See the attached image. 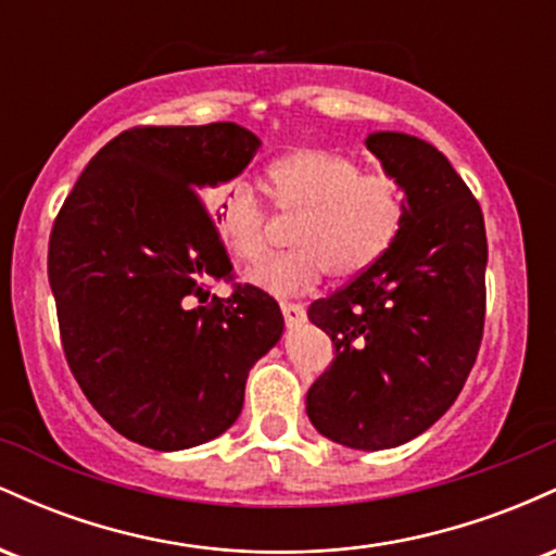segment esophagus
<instances>
[{"instance_id":"1","label":"esophagus","mask_w":556,"mask_h":556,"mask_svg":"<svg viewBox=\"0 0 556 556\" xmlns=\"http://www.w3.org/2000/svg\"><path fill=\"white\" fill-rule=\"evenodd\" d=\"M282 316L287 327H298V324L305 321V308L300 303H282Z\"/></svg>"}]
</instances>
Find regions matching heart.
I'll list each match as a JSON object with an SVG mask.
<instances>
[{
  "instance_id": "1",
  "label": "heart",
  "mask_w": 556,
  "mask_h": 556,
  "mask_svg": "<svg viewBox=\"0 0 556 556\" xmlns=\"http://www.w3.org/2000/svg\"><path fill=\"white\" fill-rule=\"evenodd\" d=\"M269 182L279 214L298 216L295 251L251 274L271 295H300L324 274L358 277L397 240L405 188L389 172H363L358 159L324 149L292 151L271 164ZM216 227L227 253L258 266L271 251V214L253 185L232 180L216 193Z\"/></svg>"
}]
</instances>
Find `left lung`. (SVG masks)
<instances>
[{"instance_id":"1","label":"left lung","mask_w":556,"mask_h":556,"mask_svg":"<svg viewBox=\"0 0 556 556\" xmlns=\"http://www.w3.org/2000/svg\"><path fill=\"white\" fill-rule=\"evenodd\" d=\"M366 146L405 188V219L371 269L311 303L334 361L305 410L331 442L376 452L416 439L460 394L483 337L489 248L481 206L442 151L405 132Z\"/></svg>"}]
</instances>
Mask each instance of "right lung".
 <instances>
[{
	"label": "right lung",
	"instance_id": "add662e5",
	"mask_svg": "<svg viewBox=\"0 0 556 556\" xmlns=\"http://www.w3.org/2000/svg\"><path fill=\"white\" fill-rule=\"evenodd\" d=\"M261 140L235 123L132 127L96 154L49 238L62 350L114 431L159 452L225 433L245 379L279 342L269 292L235 285L203 193L238 177Z\"/></svg>",
	"mask_w": 556,
	"mask_h": 556
}]
</instances>
